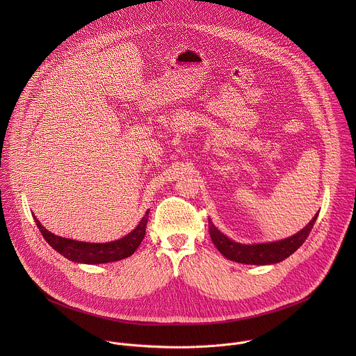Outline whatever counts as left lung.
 <instances>
[{
    "instance_id": "8db88e82",
    "label": "left lung",
    "mask_w": 356,
    "mask_h": 356,
    "mask_svg": "<svg viewBox=\"0 0 356 356\" xmlns=\"http://www.w3.org/2000/svg\"><path fill=\"white\" fill-rule=\"evenodd\" d=\"M318 214H316L306 227L293 236L268 243L245 245L234 242L227 235L220 232L211 220H209V229L214 245L227 259L246 265H270L284 261L304 243L313 229Z\"/></svg>"
}]
</instances>
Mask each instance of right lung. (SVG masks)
Masks as SVG:
<instances>
[{
  "mask_svg": "<svg viewBox=\"0 0 356 356\" xmlns=\"http://www.w3.org/2000/svg\"><path fill=\"white\" fill-rule=\"evenodd\" d=\"M147 216L149 210L143 216V218L139 221V224L132 229L128 235L118 241L106 242V243H92V242H81L74 241L69 238H62L50 231H47L33 216V220L36 222V227L39 228L40 234L43 235L44 241L52 246L60 255L67 258L72 262L77 264H88V265H98V264H108L125 259L131 257L132 253L138 249L140 245L146 224H147Z\"/></svg>",
  "mask_w": 356,
  "mask_h": 356,
  "instance_id": "add662e5",
  "label": "right lung"
}]
</instances>
